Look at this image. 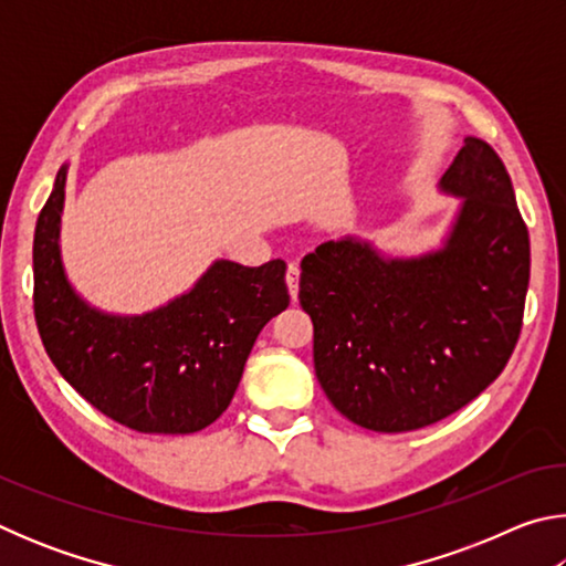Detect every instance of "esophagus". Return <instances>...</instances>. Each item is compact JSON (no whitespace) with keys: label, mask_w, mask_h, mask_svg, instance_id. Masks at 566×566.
Listing matches in <instances>:
<instances>
[{"label":"esophagus","mask_w":566,"mask_h":566,"mask_svg":"<svg viewBox=\"0 0 566 566\" xmlns=\"http://www.w3.org/2000/svg\"><path fill=\"white\" fill-rule=\"evenodd\" d=\"M286 286H290V294H292V300H296V292H300V264H290L286 266Z\"/></svg>","instance_id":"esophagus-1"}]
</instances>
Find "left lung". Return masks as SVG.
Segmentation results:
<instances>
[{"label":"left lung","instance_id":"8db88e82","mask_svg":"<svg viewBox=\"0 0 566 566\" xmlns=\"http://www.w3.org/2000/svg\"><path fill=\"white\" fill-rule=\"evenodd\" d=\"M437 187L459 199L437 247L391 256L347 234L302 260L314 371L334 409L371 432L454 415L502 375L520 339L530 234L502 159L467 137Z\"/></svg>","mask_w":566,"mask_h":566}]
</instances>
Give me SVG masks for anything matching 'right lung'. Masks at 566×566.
<instances>
[{
  "label": "right lung",
  "mask_w": 566,
  "mask_h": 566,
  "mask_svg": "<svg viewBox=\"0 0 566 566\" xmlns=\"http://www.w3.org/2000/svg\"><path fill=\"white\" fill-rule=\"evenodd\" d=\"M70 165L56 171L34 229V317L60 375L102 415L145 434H191L229 407L266 322L290 306L282 260H214L167 304L104 312L74 290L62 262Z\"/></svg>",
  "instance_id": "add662e5"
}]
</instances>
